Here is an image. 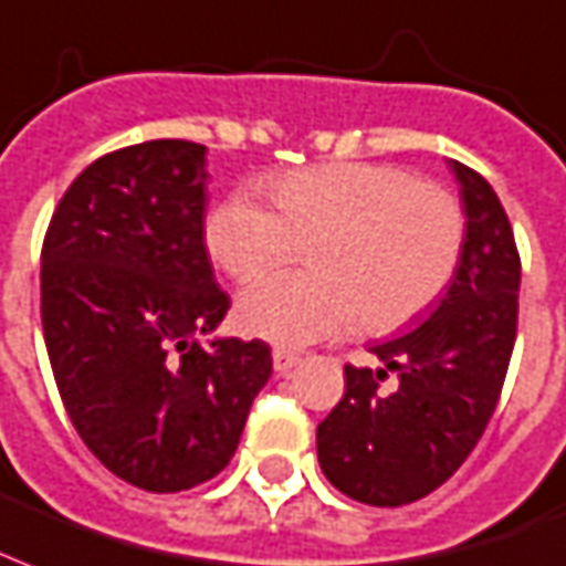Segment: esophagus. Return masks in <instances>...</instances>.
<instances>
[{"instance_id":"obj_1","label":"esophagus","mask_w":566,"mask_h":566,"mask_svg":"<svg viewBox=\"0 0 566 566\" xmlns=\"http://www.w3.org/2000/svg\"><path fill=\"white\" fill-rule=\"evenodd\" d=\"M300 361H302L300 353L282 350V347H279V350H273V368H275V374H291V370L296 368Z\"/></svg>"}]
</instances>
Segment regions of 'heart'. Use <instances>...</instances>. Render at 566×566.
Wrapping results in <instances>:
<instances>
[{"label": "heart", "instance_id": "1", "mask_svg": "<svg viewBox=\"0 0 566 566\" xmlns=\"http://www.w3.org/2000/svg\"><path fill=\"white\" fill-rule=\"evenodd\" d=\"M273 210L249 192L210 207L205 245L237 282L308 245L314 273H270L237 300V326L279 347L356 329L391 332L446 291L463 254L457 198L386 163H326L270 180Z\"/></svg>", "mask_w": 566, "mask_h": 566}]
</instances>
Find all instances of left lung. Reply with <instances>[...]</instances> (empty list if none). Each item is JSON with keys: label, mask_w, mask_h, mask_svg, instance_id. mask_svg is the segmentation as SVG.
Wrapping results in <instances>:
<instances>
[{"label": "left lung", "mask_w": 566, "mask_h": 566, "mask_svg": "<svg viewBox=\"0 0 566 566\" xmlns=\"http://www.w3.org/2000/svg\"><path fill=\"white\" fill-rule=\"evenodd\" d=\"M463 254L446 293L407 335L379 340V368H344L347 391L317 427L329 484L361 504L398 507L442 486L486 430L511 365L520 312V254L495 189L457 159ZM388 369L391 396L378 391Z\"/></svg>", "instance_id": "8db88e82"}]
</instances>
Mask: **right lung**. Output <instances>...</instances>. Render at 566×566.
Wrapping results in <instances>:
<instances>
[{
    "label": "right lung",
    "instance_id": "1",
    "mask_svg": "<svg viewBox=\"0 0 566 566\" xmlns=\"http://www.w3.org/2000/svg\"><path fill=\"white\" fill-rule=\"evenodd\" d=\"M207 178L196 142L120 148L73 180L43 240V340L64 409L88 451L148 493L222 472L273 374L264 340H198L231 305L205 245Z\"/></svg>",
    "mask_w": 566,
    "mask_h": 566
}]
</instances>
